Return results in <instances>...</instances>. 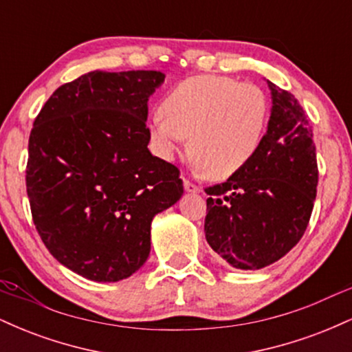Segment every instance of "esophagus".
Segmentation results:
<instances>
[{"mask_svg": "<svg viewBox=\"0 0 352 352\" xmlns=\"http://www.w3.org/2000/svg\"><path fill=\"white\" fill-rule=\"evenodd\" d=\"M184 187H185V190H187V192H190V193H199L200 192V187L197 184H193V182H190V180H187V179H184Z\"/></svg>", "mask_w": 352, "mask_h": 352, "instance_id": "34e87169", "label": "esophagus"}]
</instances>
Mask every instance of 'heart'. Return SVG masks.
Here are the masks:
<instances>
[{
	"label": "heart",
	"mask_w": 352,
	"mask_h": 352,
	"mask_svg": "<svg viewBox=\"0 0 352 352\" xmlns=\"http://www.w3.org/2000/svg\"><path fill=\"white\" fill-rule=\"evenodd\" d=\"M268 116V98L256 84L195 76L165 96L160 112L152 117L151 134L165 159H173L190 135L197 167L213 179H227L258 151Z\"/></svg>",
	"instance_id": "heart-1"
}]
</instances>
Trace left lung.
I'll list each match as a JSON object with an SVG mask.
<instances>
[{"instance_id":"obj_1","label":"left lung","mask_w":352,"mask_h":352,"mask_svg":"<svg viewBox=\"0 0 352 352\" xmlns=\"http://www.w3.org/2000/svg\"><path fill=\"white\" fill-rule=\"evenodd\" d=\"M268 131L243 168L205 188V238L240 270H260L293 248L308 228L318 188L313 129L292 92L274 86Z\"/></svg>"}]
</instances>
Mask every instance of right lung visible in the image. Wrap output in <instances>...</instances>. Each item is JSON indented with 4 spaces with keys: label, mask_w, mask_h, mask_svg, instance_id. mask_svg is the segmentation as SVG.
I'll return each mask as SVG.
<instances>
[{
    "label": "right lung",
    "mask_w": 352,
    "mask_h": 352,
    "mask_svg": "<svg viewBox=\"0 0 352 352\" xmlns=\"http://www.w3.org/2000/svg\"><path fill=\"white\" fill-rule=\"evenodd\" d=\"M160 71H92L46 100L28 144L26 192L43 243L92 281H119L151 253L152 218L184 193L153 157L148 98Z\"/></svg>",
    "instance_id": "add662e5"
}]
</instances>
